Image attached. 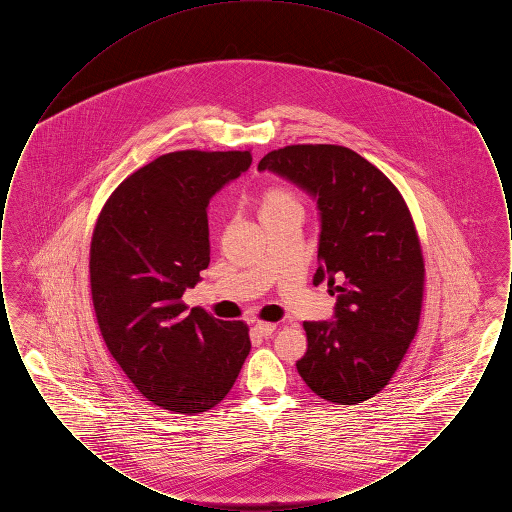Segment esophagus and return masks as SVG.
<instances>
[{
    "label": "esophagus",
    "mask_w": 512,
    "mask_h": 512,
    "mask_svg": "<svg viewBox=\"0 0 512 512\" xmlns=\"http://www.w3.org/2000/svg\"><path fill=\"white\" fill-rule=\"evenodd\" d=\"M253 330L259 334V336H263V338H267V336H272V332L276 330V324H272V322H263V320H259V322H255L253 324Z\"/></svg>",
    "instance_id": "obj_1"
}]
</instances>
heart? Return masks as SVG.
<instances>
[{
  "instance_id": "heart-1",
  "label": "heart",
  "mask_w": 512,
  "mask_h": 512,
  "mask_svg": "<svg viewBox=\"0 0 512 512\" xmlns=\"http://www.w3.org/2000/svg\"><path fill=\"white\" fill-rule=\"evenodd\" d=\"M286 213L303 215V203L292 190L276 186L268 188L267 192L259 197V217L263 222L282 217Z\"/></svg>"
}]
</instances>
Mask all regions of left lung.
Returning <instances> with one entry per match:
<instances>
[{
	"label": "left lung",
	"instance_id": "8db88e82",
	"mask_svg": "<svg viewBox=\"0 0 512 512\" xmlns=\"http://www.w3.org/2000/svg\"><path fill=\"white\" fill-rule=\"evenodd\" d=\"M317 199L313 284L338 293L334 320L303 322L297 372L318 397L357 405L384 390L401 365L422 311L424 259L409 207L390 178L353 149L305 144L259 161Z\"/></svg>",
	"mask_w": 512,
	"mask_h": 512
}]
</instances>
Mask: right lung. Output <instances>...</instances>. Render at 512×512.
Masks as SVG:
<instances>
[{
  "instance_id": "obj_1",
  "label": "right lung",
  "mask_w": 512,
  "mask_h": 512,
  "mask_svg": "<svg viewBox=\"0 0 512 512\" xmlns=\"http://www.w3.org/2000/svg\"><path fill=\"white\" fill-rule=\"evenodd\" d=\"M249 165V151L161 155L122 180L94 228L90 286L103 341L136 390L172 413L219 405L251 349L245 322L182 303L209 267V201Z\"/></svg>"
}]
</instances>
